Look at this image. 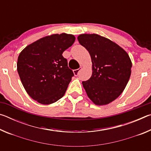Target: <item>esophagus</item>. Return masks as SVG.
<instances>
[{"label": "esophagus", "mask_w": 151, "mask_h": 151, "mask_svg": "<svg viewBox=\"0 0 151 151\" xmlns=\"http://www.w3.org/2000/svg\"><path fill=\"white\" fill-rule=\"evenodd\" d=\"M80 70H81V68L74 70H73V73H74V75H75V76H77L78 75V73H79V71H80Z\"/></svg>", "instance_id": "1"}]
</instances>
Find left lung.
<instances>
[{"mask_svg": "<svg viewBox=\"0 0 151 151\" xmlns=\"http://www.w3.org/2000/svg\"><path fill=\"white\" fill-rule=\"evenodd\" d=\"M78 40L88 51L92 76L83 86L96 105L108 104L121 95L129 81L132 62L116 43L97 34H82Z\"/></svg>", "mask_w": 151, "mask_h": 151, "instance_id": "left-lung-1", "label": "left lung"}]
</instances>
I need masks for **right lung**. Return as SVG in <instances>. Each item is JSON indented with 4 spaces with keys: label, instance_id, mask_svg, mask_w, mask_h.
I'll use <instances>...</instances> for the list:
<instances>
[{
    "label": "right lung",
    "instance_id": "1",
    "mask_svg": "<svg viewBox=\"0 0 151 151\" xmlns=\"http://www.w3.org/2000/svg\"><path fill=\"white\" fill-rule=\"evenodd\" d=\"M73 35L52 34L27 46L20 52L17 71L28 94L42 104H50L64 96L74 76L64 51L73 45Z\"/></svg>",
    "mask_w": 151,
    "mask_h": 151
}]
</instances>
